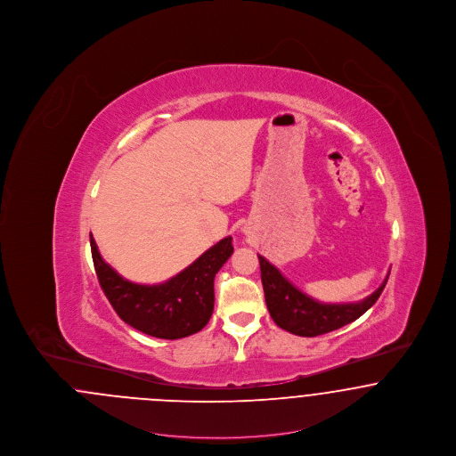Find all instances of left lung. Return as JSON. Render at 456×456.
I'll return each instance as SVG.
<instances>
[{
    "label": "left lung",
    "mask_w": 456,
    "mask_h": 456,
    "mask_svg": "<svg viewBox=\"0 0 456 456\" xmlns=\"http://www.w3.org/2000/svg\"><path fill=\"white\" fill-rule=\"evenodd\" d=\"M265 301L272 320L285 331L299 337H318L361 318L381 296L385 282L361 303L325 304L305 296L289 282L277 266L258 255Z\"/></svg>",
    "instance_id": "8db88e82"
}]
</instances>
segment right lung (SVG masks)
<instances>
[{"mask_svg":"<svg viewBox=\"0 0 456 456\" xmlns=\"http://www.w3.org/2000/svg\"><path fill=\"white\" fill-rule=\"evenodd\" d=\"M92 260L99 283L118 316L155 338L177 340L208 323L214 313V279L231 258L232 238H224L167 282L142 285L123 279L102 260L90 234Z\"/></svg>","mask_w":456,"mask_h":456,"instance_id":"add662e5","label":"right lung"}]
</instances>
